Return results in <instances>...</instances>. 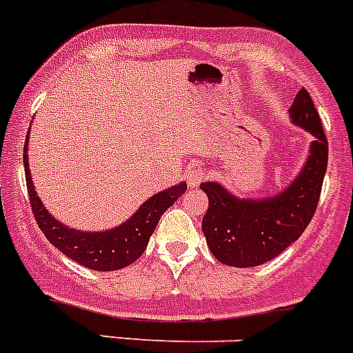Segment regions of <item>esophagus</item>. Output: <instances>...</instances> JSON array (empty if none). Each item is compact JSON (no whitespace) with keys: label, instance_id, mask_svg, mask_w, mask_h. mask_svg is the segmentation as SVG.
Segmentation results:
<instances>
[{"label":"esophagus","instance_id":"obj_1","mask_svg":"<svg viewBox=\"0 0 353 353\" xmlns=\"http://www.w3.org/2000/svg\"><path fill=\"white\" fill-rule=\"evenodd\" d=\"M207 173L208 171L205 170L203 166H192L191 170L187 171V183H189L191 187L199 185V183L207 179Z\"/></svg>","mask_w":353,"mask_h":353}]
</instances>
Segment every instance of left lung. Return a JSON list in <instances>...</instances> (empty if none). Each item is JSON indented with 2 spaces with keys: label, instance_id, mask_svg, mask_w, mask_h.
I'll return each mask as SVG.
<instances>
[{
  "label": "left lung",
  "instance_id": "obj_1",
  "mask_svg": "<svg viewBox=\"0 0 353 353\" xmlns=\"http://www.w3.org/2000/svg\"><path fill=\"white\" fill-rule=\"evenodd\" d=\"M290 117L295 125L313 134L314 141L305 166L285 191L265 199H244L230 194L217 182L199 185L208 196L203 235L221 263L248 269L274 260L313 219L327 171L329 143L307 90L297 93Z\"/></svg>",
  "mask_w": 353,
  "mask_h": 353
}]
</instances>
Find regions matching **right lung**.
Masks as SVG:
<instances>
[{"instance_id": "obj_1", "label": "right lung", "mask_w": 353, "mask_h": 353, "mask_svg": "<svg viewBox=\"0 0 353 353\" xmlns=\"http://www.w3.org/2000/svg\"><path fill=\"white\" fill-rule=\"evenodd\" d=\"M28 139L24 145V174H26L28 196L35 221L46 239L67 254L70 260L83 265L86 269L109 270L123 269L127 265L134 263L143 254L148 245V240L157 226L161 215L171 207V205L185 192L187 183L180 182L179 185L170 187L166 191L157 192L150 199H146L139 210L120 226L108 230V232H81L74 228H67L56 221L46 207L42 205L40 198L37 196L35 187L31 182L30 166H28Z\"/></svg>"}]
</instances>
